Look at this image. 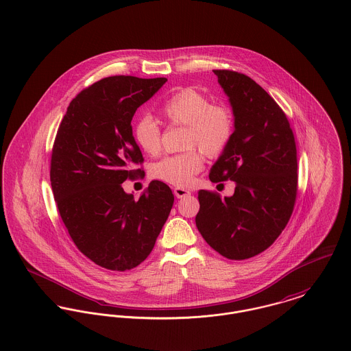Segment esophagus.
I'll list each match as a JSON object with an SVG mask.
<instances>
[{"instance_id": "obj_1", "label": "esophagus", "mask_w": 351, "mask_h": 351, "mask_svg": "<svg viewBox=\"0 0 351 351\" xmlns=\"http://www.w3.org/2000/svg\"><path fill=\"white\" fill-rule=\"evenodd\" d=\"M173 194L176 197H184V196H189V195H191V193L189 191V190H186V189H182V187H175L173 189Z\"/></svg>"}]
</instances>
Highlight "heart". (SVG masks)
<instances>
[{"instance_id": "b5f03b06", "label": "heart", "mask_w": 351, "mask_h": 351, "mask_svg": "<svg viewBox=\"0 0 351 351\" xmlns=\"http://www.w3.org/2000/svg\"><path fill=\"white\" fill-rule=\"evenodd\" d=\"M160 116L169 125L186 126L184 148L199 147L208 157L219 156L229 145L234 133V116L225 105L211 99L193 87L172 93L160 106ZM133 137L141 151L156 155L161 147V132L154 118H138L133 125ZM203 168V156L190 149L184 154L164 157L152 168V176L179 187H186Z\"/></svg>"}]
</instances>
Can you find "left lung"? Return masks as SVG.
I'll list each match as a JSON object with an SVG mask.
<instances>
[{"label": "left lung", "instance_id": "1", "mask_svg": "<svg viewBox=\"0 0 351 351\" xmlns=\"http://www.w3.org/2000/svg\"><path fill=\"white\" fill-rule=\"evenodd\" d=\"M233 108L234 133L210 171L213 183L233 180V196L206 190L195 218L204 241L229 260L268 249L287 226L298 194V157L288 118L245 74L214 70Z\"/></svg>", "mask_w": 351, "mask_h": 351}]
</instances>
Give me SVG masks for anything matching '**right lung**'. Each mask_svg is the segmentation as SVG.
Listing matches in <instances>:
<instances>
[{
	"label": "right lung",
	"mask_w": 351,
	"mask_h": 351,
	"mask_svg": "<svg viewBox=\"0 0 351 351\" xmlns=\"http://www.w3.org/2000/svg\"><path fill=\"white\" fill-rule=\"evenodd\" d=\"M165 78L116 75L82 90L62 119L51 156V187L79 250L97 265L129 271L152 252L173 204L171 189L152 180L137 199L126 179L144 175L132 118Z\"/></svg>",
	"instance_id": "right-lung-1"
}]
</instances>
